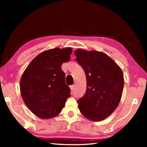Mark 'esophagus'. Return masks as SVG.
I'll return each mask as SVG.
<instances>
[{"mask_svg": "<svg viewBox=\"0 0 147 147\" xmlns=\"http://www.w3.org/2000/svg\"><path fill=\"white\" fill-rule=\"evenodd\" d=\"M70 88H71V91H73V90L74 88V85L70 86Z\"/></svg>", "mask_w": 147, "mask_h": 147, "instance_id": "esophagus-1", "label": "esophagus"}]
</instances>
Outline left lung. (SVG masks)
<instances>
[{"label":"left lung","instance_id":"1","mask_svg":"<svg viewBox=\"0 0 147 147\" xmlns=\"http://www.w3.org/2000/svg\"><path fill=\"white\" fill-rule=\"evenodd\" d=\"M74 54L86 78L85 94L78 100L81 113L93 121L104 120L120 102L124 87L123 71L104 52L77 49Z\"/></svg>","mask_w":147,"mask_h":147}]
</instances>
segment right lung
I'll list each match as a JSON object with an SVG mask.
<instances>
[{"label":"right lung","mask_w":147,"mask_h":147,"mask_svg":"<svg viewBox=\"0 0 147 147\" xmlns=\"http://www.w3.org/2000/svg\"><path fill=\"white\" fill-rule=\"evenodd\" d=\"M72 52L71 47L47 50L34 58L24 70L20 80L21 95L37 117L57 116L71 96L61 65L69 61Z\"/></svg>","instance_id":"obj_1"}]
</instances>
